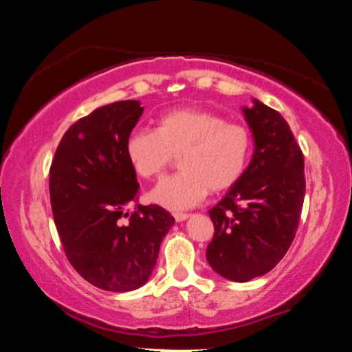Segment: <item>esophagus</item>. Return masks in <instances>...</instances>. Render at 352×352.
Segmentation results:
<instances>
[{
  "label": "esophagus",
  "mask_w": 352,
  "mask_h": 352,
  "mask_svg": "<svg viewBox=\"0 0 352 352\" xmlns=\"http://www.w3.org/2000/svg\"><path fill=\"white\" fill-rule=\"evenodd\" d=\"M189 217L188 212H174V219L177 222H183V220H186Z\"/></svg>",
  "instance_id": "obj_1"
}]
</instances>
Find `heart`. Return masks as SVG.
I'll use <instances>...</instances> for the list:
<instances>
[{
    "instance_id": "heart-1",
    "label": "heart",
    "mask_w": 352,
    "mask_h": 352,
    "mask_svg": "<svg viewBox=\"0 0 352 352\" xmlns=\"http://www.w3.org/2000/svg\"><path fill=\"white\" fill-rule=\"evenodd\" d=\"M253 151L250 129L206 110L166 113L157 129L133 130L126 155L142 178H158L180 155V172L160 182L151 199L169 210L197 206L208 192H222L239 182Z\"/></svg>"
}]
</instances>
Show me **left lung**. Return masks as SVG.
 I'll return each instance as SVG.
<instances>
[{
  "label": "left lung",
  "instance_id": "left-lung-1",
  "mask_svg": "<svg viewBox=\"0 0 352 352\" xmlns=\"http://www.w3.org/2000/svg\"><path fill=\"white\" fill-rule=\"evenodd\" d=\"M243 116L253 133L248 168L208 211L214 237L206 248L212 270L247 283L269 273L295 239L306 194L305 158L285 119L253 99Z\"/></svg>",
  "mask_w": 352,
  "mask_h": 352
}]
</instances>
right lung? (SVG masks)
I'll use <instances>...</instances> for the list:
<instances>
[{"mask_svg": "<svg viewBox=\"0 0 352 352\" xmlns=\"http://www.w3.org/2000/svg\"><path fill=\"white\" fill-rule=\"evenodd\" d=\"M140 100H119L80 118L50 169L51 208L69 264L96 287L129 292L147 283L174 225L158 205H135L140 184L126 140L141 118Z\"/></svg>", "mask_w": 352, "mask_h": 352, "instance_id": "obj_1", "label": "right lung"}]
</instances>
